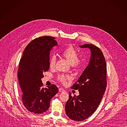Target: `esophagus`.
Returning a JSON list of instances; mask_svg holds the SVG:
<instances>
[{
	"label": "esophagus",
	"instance_id": "34e87169",
	"mask_svg": "<svg viewBox=\"0 0 127 127\" xmlns=\"http://www.w3.org/2000/svg\"><path fill=\"white\" fill-rule=\"evenodd\" d=\"M59 91L60 92H65V90L63 89V88H60L59 89Z\"/></svg>",
	"mask_w": 127,
	"mask_h": 127
}]
</instances>
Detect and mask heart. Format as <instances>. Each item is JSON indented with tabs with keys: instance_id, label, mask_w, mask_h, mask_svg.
<instances>
[{
	"instance_id": "heart-1",
	"label": "heart",
	"mask_w": 127,
	"mask_h": 127,
	"mask_svg": "<svg viewBox=\"0 0 127 127\" xmlns=\"http://www.w3.org/2000/svg\"><path fill=\"white\" fill-rule=\"evenodd\" d=\"M62 56L68 61L70 64L73 66H77L80 64V60L78 58V53L76 50L72 46H69L65 49L62 53ZM56 58L53 56L50 58L49 61V66L51 69H54L56 66ZM70 77L64 74L59 75L58 80L62 83H65L66 80H69Z\"/></svg>"
}]
</instances>
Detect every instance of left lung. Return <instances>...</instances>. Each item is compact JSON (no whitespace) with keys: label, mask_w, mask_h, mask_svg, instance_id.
Wrapping results in <instances>:
<instances>
[{"label":"left lung","mask_w":127,"mask_h":127,"mask_svg":"<svg viewBox=\"0 0 127 127\" xmlns=\"http://www.w3.org/2000/svg\"><path fill=\"white\" fill-rule=\"evenodd\" d=\"M88 48L91 52L88 66L71 88L78 90V96H71L65 105V112L69 119L75 121L86 120L97 108L107 86V67L100 49L94 44L79 46Z\"/></svg>","instance_id":"obj_1"}]
</instances>
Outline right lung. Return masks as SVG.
I'll use <instances>...</instances> for the list:
<instances>
[{
  "label": "right lung",
  "instance_id": "obj_1",
  "mask_svg": "<svg viewBox=\"0 0 127 127\" xmlns=\"http://www.w3.org/2000/svg\"><path fill=\"white\" fill-rule=\"evenodd\" d=\"M55 38L43 36L31 41L25 47L20 61L18 78L24 107L35 114L46 112L50 101L59 91L55 85L43 88V73L48 70L49 55L58 46Z\"/></svg>",
  "mask_w": 127,
  "mask_h": 127
}]
</instances>
